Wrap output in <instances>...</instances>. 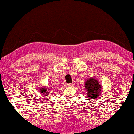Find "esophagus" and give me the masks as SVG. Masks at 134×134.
<instances>
[{"instance_id":"1","label":"esophagus","mask_w":134,"mask_h":134,"mask_svg":"<svg viewBox=\"0 0 134 134\" xmlns=\"http://www.w3.org/2000/svg\"><path fill=\"white\" fill-rule=\"evenodd\" d=\"M74 86V83H72V84H67V86L68 87H72V86Z\"/></svg>"}]
</instances>
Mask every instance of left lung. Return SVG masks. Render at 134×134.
<instances>
[{
	"instance_id": "obj_1",
	"label": "left lung",
	"mask_w": 134,
	"mask_h": 134,
	"mask_svg": "<svg viewBox=\"0 0 134 134\" xmlns=\"http://www.w3.org/2000/svg\"><path fill=\"white\" fill-rule=\"evenodd\" d=\"M87 97L90 100L97 98L102 94V86L97 79L94 77H89L87 79L84 83Z\"/></svg>"
}]
</instances>
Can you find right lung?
Returning <instances> with one entry per match:
<instances>
[{
  "instance_id": "right-lung-1",
  "label": "right lung",
  "mask_w": 134,
  "mask_h": 134,
  "mask_svg": "<svg viewBox=\"0 0 134 134\" xmlns=\"http://www.w3.org/2000/svg\"><path fill=\"white\" fill-rule=\"evenodd\" d=\"M40 93H41V95H49L50 92L47 90V88L45 87H41L39 89Z\"/></svg>"
}]
</instances>
